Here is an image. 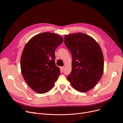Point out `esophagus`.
Here are the masks:
<instances>
[{
    "instance_id": "34e87169",
    "label": "esophagus",
    "mask_w": 123,
    "mask_h": 123,
    "mask_svg": "<svg viewBox=\"0 0 123 123\" xmlns=\"http://www.w3.org/2000/svg\"><path fill=\"white\" fill-rule=\"evenodd\" d=\"M60 69H61V70L62 71L63 70H64V67H61Z\"/></svg>"
}]
</instances>
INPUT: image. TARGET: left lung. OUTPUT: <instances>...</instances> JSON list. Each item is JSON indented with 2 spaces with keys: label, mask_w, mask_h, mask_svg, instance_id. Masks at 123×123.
<instances>
[{
  "label": "left lung",
  "mask_w": 123,
  "mask_h": 123,
  "mask_svg": "<svg viewBox=\"0 0 123 123\" xmlns=\"http://www.w3.org/2000/svg\"><path fill=\"white\" fill-rule=\"evenodd\" d=\"M65 46L72 57V71L67 79L78 91L91 90L99 81L104 71V57L98 43L82 33L66 35Z\"/></svg>",
  "instance_id": "8db88e82"
}]
</instances>
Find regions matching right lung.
Here are the masks:
<instances>
[{
	"instance_id": "obj_1",
	"label": "right lung",
	"mask_w": 123,
	"mask_h": 123,
	"mask_svg": "<svg viewBox=\"0 0 123 123\" xmlns=\"http://www.w3.org/2000/svg\"><path fill=\"white\" fill-rule=\"evenodd\" d=\"M62 42L60 35L44 32L33 37L25 46L20 59L21 73L35 92L45 93L54 87L61 74L55 65V52Z\"/></svg>"
}]
</instances>
